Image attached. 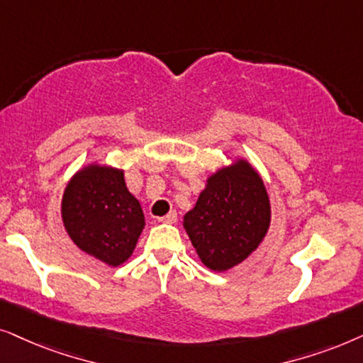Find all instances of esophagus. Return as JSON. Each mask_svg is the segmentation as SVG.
Here are the masks:
<instances>
[{"instance_id": "1", "label": "esophagus", "mask_w": 363, "mask_h": 363, "mask_svg": "<svg viewBox=\"0 0 363 363\" xmlns=\"http://www.w3.org/2000/svg\"><path fill=\"white\" fill-rule=\"evenodd\" d=\"M176 220H177V214L174 211H171L167 216H164L159 219V222H162V224H174Z\"/></svg>"}]
</instances>
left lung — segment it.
I'll return each instance as SVG.
<instances>
[{
    "mask_svg": "<svg viewBox=\"0 0 363 363\" xmlns=\"http://www.w3.org/2000/svg\"><path fill=\"white\" fill-rule=\"evenodd\" d=\"M270 220L264 179L247 159L234 157L207 176L182 225L201 262L214 272H225L259 249Z\"/></svg>",
    "mask_w": 363,
    "mask_h": 363,
    "instance_id": "left-lung-1",
    "label": "left lung"
}]
</instances>
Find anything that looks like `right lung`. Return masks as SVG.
Returning a JSON list of instances; mask_svg holds the SVG:
<instances>
[{
    "mask_svg": "<svg viewBox=\"0 0 363 363\" xmlns=\"http://www.w3.org/2000/svg\"><path fill=\"white\" fill-rule=\"evenodd\" d=\"M61 219L72 242L109 267L131 257L146 225L141 204L125 186L124 169L99 162L81 166L67 181Z\"/></svg>",
    "mask_w": 363,
    "mask_h": 363,
    "instance_id": "1",
    "label": "right lung"
}]
</instances>
